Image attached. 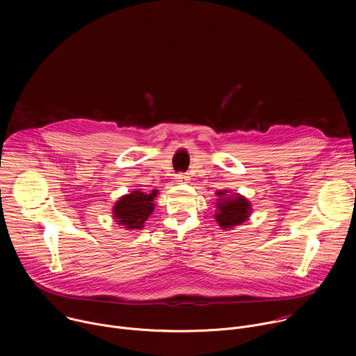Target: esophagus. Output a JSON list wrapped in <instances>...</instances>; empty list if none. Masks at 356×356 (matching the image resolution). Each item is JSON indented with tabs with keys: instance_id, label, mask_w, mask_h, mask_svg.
<instances>
[{
	"instance_id": "1",
	"label": "esophagus",
	"mask_w": 356,
	"mask_h": 356,
	"mask_svg": "<svg viewBox=\"0 0 356 356\" xmlns=\"http://www.w3.org/2000/svg\"><path fill=\"white\" fill-rule=\"evenodd\" d=\"M177 183H188V180H190V176H187V175H183V173H180V175H177Z\"/></svg>"
}]
</instances>
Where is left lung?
<instances>
[{
    "instance_id": "1",
    "label": "left lung",
    "mask_w": 356,
    "mask_h": 356,
    "mask_svg": "<svg viewBox=\"0 0 356 356\" xmlns=\"http://www.w3.org/2000/svg\"><path fill=\"white\" fill-rule=\"evenodd\" d=\"M216 194L218 198L216 202L217 211L214 218L221 229H234L235 227L242 225L250 217L252 204L246 197L229 190H220Z\"/></svg>"
}]
</instances>
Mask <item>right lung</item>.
<instances>
[{
  "instance_id": "1",
  "label": "right lung",
  "mask_w": 356,
  "mask_h": 356,
  "mask_svg": "<svg viewBox=\"0 0 356 356\" xmlns=\"http://www.w3.org/2000/svg\"><path fill=\"white\" fill-rule=\"evenodd\" d=\"M159 190L150 193L135 188L129 194L121 195L113 207V217L118 225L127 231L143 229L145 221L155 210V198Z\"/></svg>"
}]
</instances>
